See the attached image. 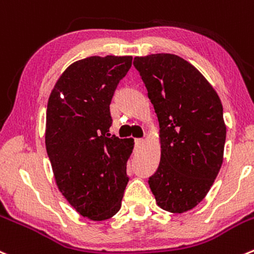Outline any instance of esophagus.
Here are the masks:
<instances>
[{"instance_id":"34e87169","label":"esophagus","mask_w":254,"mask_h":254,"mask_svg":"<svg viewBox=\"0 0 254 254\" xmlns=\"http://www.w3.org/2000/svg\"><path fill=\"white\" fill-rule=\"evenodd\" d=\"M142 144H144V139H141V137H139V139H135V145H136V147L141 146Z\"/></svg>"}]
</instances>
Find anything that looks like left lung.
I'll return each mask as SVG.
<instances>
[{
  "label": "left lung",
  "instance_id": "left-lung-1",
  "mask_svg": "<svg viewBox=\"0 0 254 254\" xmlns=\"http://www.w3.org/2000/svg\"><path fill=\"white\" fill-rule=\"evenodd\" d=\"M160 127L161 159L149 185L162 210L182 213L205 198L223 161L226 125L217 93L181 57H135Z\"/></svg>",
  "mask_w": 254,
  "mask_h": 254
}]
</instances>
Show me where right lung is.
<instances>
[{"mask_svg": "<svg viewBox=\"0 0 254 254\" xmlns=\"http://www.w3.org/2000/svg\"><path fill=\"white\" fill-rule=\"evenodd\" d=\"M131 56L88 57L59 77L47 105L46 149L57 186L84 217L103 221L122 207L134 140L109 134L110 103Z\"/></svg>", "mask_w": 254, "mask_h": 254, "instance_id": "obj_1", "label": "right lung"}]
</instances>
